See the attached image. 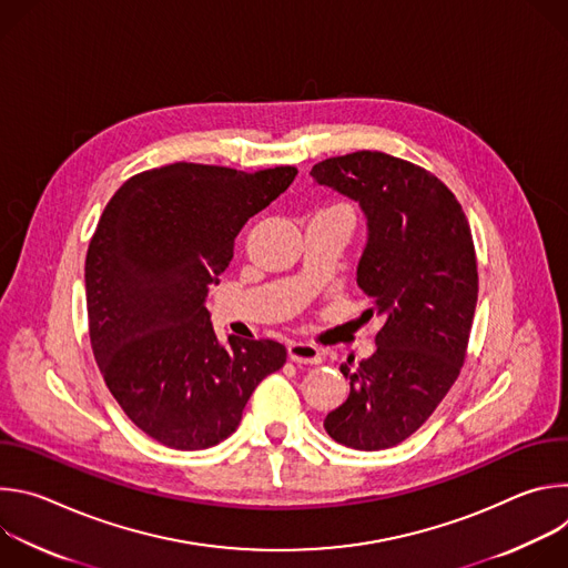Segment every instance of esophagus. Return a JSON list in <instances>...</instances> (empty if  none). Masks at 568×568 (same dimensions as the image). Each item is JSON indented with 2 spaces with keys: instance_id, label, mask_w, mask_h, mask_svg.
Instances as JSON below:
<instances>
[{
  "instance_id": "esophagus-1",
  "label": "esophagus",
  "mask_w": 568,
  "mask_h": 568,
  "mask_svg": "<svg viewBox=\"0 0 568 568\" xmlns=\"http://www.w3.org/2000/svg\"><path fill=\"white\" fill-rule=\"evenodd\" d=\"M287 357L294 364H321V359H323L321 351L312 344H305V342H292L287 346Z\"/></svg>"
}]
</instances>
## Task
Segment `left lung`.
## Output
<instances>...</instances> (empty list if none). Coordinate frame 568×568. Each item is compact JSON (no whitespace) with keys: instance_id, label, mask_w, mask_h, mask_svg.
Masks as SVG:
<instances>
[{"instance_id":"1","label":"left lung","mask_w":568,"mask_h":568,"mask_svg":"<svg viewBox=\"0 0 568 568\" xmlns=\"http://www.w3.org/2000/svg\"><path fill=\"white\" fill-rule=\"evenodd\" d=\"M310 175L364 211L357 285L373 298L368 316L384 318L377 351L342 364L351 393L323 427L346 447L386 449L423 427L465 362L478 296L471 231L454 193L412 161L359 150Z\"/></svg>"}]
</instances>
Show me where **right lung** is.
<instances>
[{
	"label": "right lung",
	"mask_w": 568,
	"mask_h": 568,
	"mask_svg": "<svg viewBox=\"0 0 568 568\" xmlns=\"http://www.w3.org/2000/svg\"><path fill=\"white\" fill-rule=\"evenodd\" d=\"M294 178V166L180 161L130 178L108 202L85 261L92 351L119 407L156 443L193 452L229 438L285 364L272 339L222 346L204 301L240 229Z\"/></svg>",
	"instance_id": "add662e5"
}]
</instances>
